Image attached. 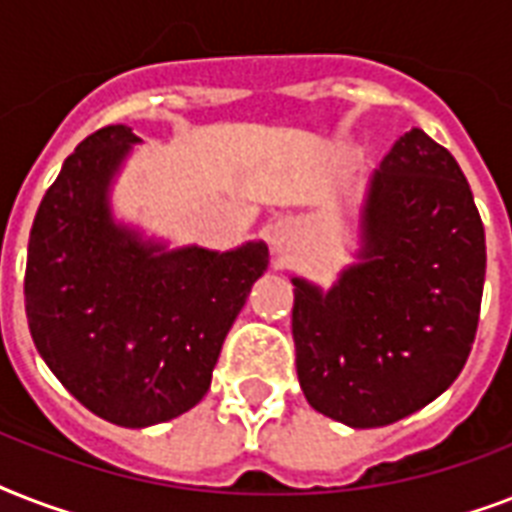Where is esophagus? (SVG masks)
Instances as JSON below:
<instances>
[{"instance_id": "esophagus-1", "label": "esophagus", "mask_w": 512, "mask_h": 512, "mask_svg": "<svg viewBox=\"0 0 512 512\" xmlns=\"http://www.w3.org/2000/svg\"><path fill=\"white\" fill-rule=\"evenodd\" d=\"M297 231L292 223H279L276 228L271 231V244L276 252H284V249L292 247V241H295Z\"/></svg>"}]
</instances>
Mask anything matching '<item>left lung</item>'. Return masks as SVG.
<instances>
[{
    "instance_id": "left-lung-1",
    "label": "left lung",
    "mask_w": 512,
    "mask_h": 512,
    "mask_svg": "<svg viewBox=\"0 0 512 512\" xmlns=\"http://www.w3.org/2000/svg\"><path fill=\"white\" fill-rule=\"evenodd\" d=\"M484 276V223L468 180L414 127L366 180L356 263L329 289L292 276L308 404L350 428H380L428 406L468 361Z\"/></svg>"
}]
</instances>
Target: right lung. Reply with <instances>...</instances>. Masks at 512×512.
<instances>
[{
  "instance_id": "1",
  "label": "right lung",
  "mask_w": 512,
  "mask_h": 512,
  "mask_svg": "<svg viewBox=\"0 0 512 512\" xmlns=\"http://www.w3.org/2000/svg\"><path fill=\"white\" fill-rule=\"evenodd\" d=\"M132 127H103L68 156L28 236L26 316L71 396L122 428H151L199 404L223 340L268 268L265 241L228 252L170 249L119 223L111 191Z\"/></svg>"
}]
</instances>
